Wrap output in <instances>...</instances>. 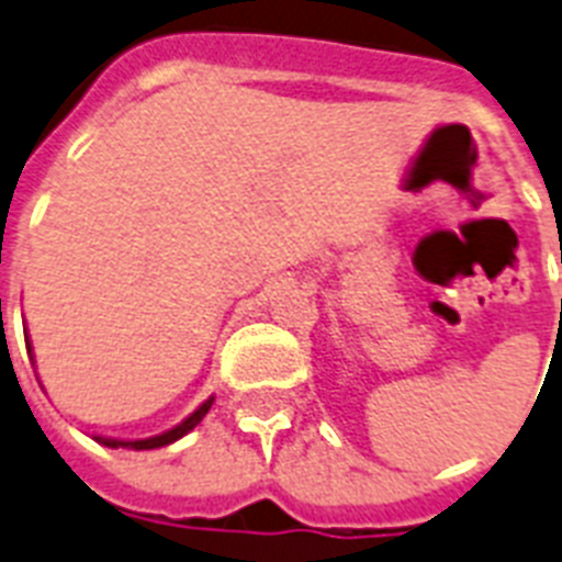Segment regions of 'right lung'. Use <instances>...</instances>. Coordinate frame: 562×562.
Here are the masks:
<instances>
[{"instance_id":"add662e5","label":"right lung","mask_w":562,"mask_h":562,"mask_svg":"<svg viewBox=\"0 0 562 562\" xmlns=\"http://www.w3.org/2000/svg\"><path fill=\"white\" fill-rule=\"evenodd\" d=\"M31 350V347H29ZM212 400H206L201 405V408L194 411L192 417H187L180 426H175L171 431H166V435H157V437H148V440H110V437H95L99 443L110 446V449H160V446H169L175 443V440H180V437L187 435V431H192L198 423H201L203 417H206V411H210Z\"/></svg>"}]
</instances>
